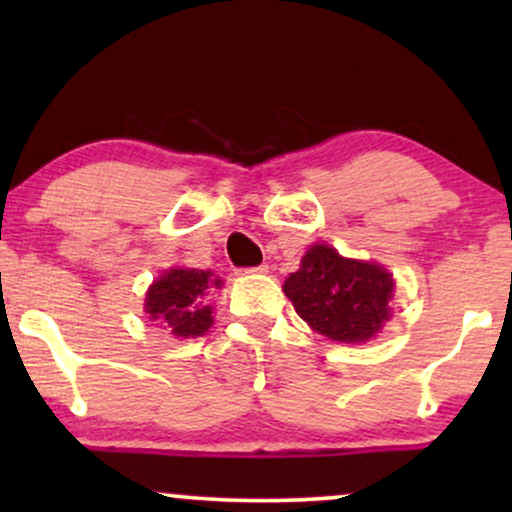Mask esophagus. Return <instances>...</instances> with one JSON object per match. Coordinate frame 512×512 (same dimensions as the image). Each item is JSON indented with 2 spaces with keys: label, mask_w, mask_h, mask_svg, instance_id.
<instances>
[{
  "label": "esophagus",
  "mask_w": 512,
  "mask_h": 512,
  "mask_svg": "<svg viewBox=\"0 0 512 512\" xmlns=\"http://www.w3.org/2000/svg\"><path fill=\"white\" fill-rule=\"evenodd\" d=\"M247 272H254V275H265V272H268V265H256V268H249Z\"/></svg>",
  "instance_id": "esophagus-1"
}]
</instances>
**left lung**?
Returning a JSON list of instances; mask_svg holds the SVG:
<instances>
[{"label":"left lung","instance_id":"obj_1","mask_svg":"<svg viewBox=\"0 0 512 512\" xmlns=\"http://www.w3.org/2000/svg\"><path fill=\"white\" fill-rule=\"evenodd\" d=\"M394 277L382 265L342 258L328 244H312L284 293L312 331L338 342H368L391 319Z\"/></svg>","mask_w":512,"mask_h":512}]
</instances>
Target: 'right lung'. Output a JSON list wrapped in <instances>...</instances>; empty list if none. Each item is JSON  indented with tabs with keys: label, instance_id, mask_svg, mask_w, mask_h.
Returning a JSON list of instances; mask_svg holds the SVG:
<instances>
[{
	"label": "right lung",
	"instance_id": "obj_1",
	"mask_svg": "<svg viewBox=\"0 0 512 512\" xmlns=\"http://www.w3.org/2000/svg\"><path fill=\"white\" fill-rule=\"evenodd\" d=\"M221 284L209 270L172 268L149 286L144 312L177 338H198L214 324L209 293Z\"/></svg>",
	"mask_w": 512,
	"mask_h": 512
}]
</instances>
